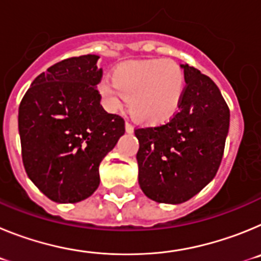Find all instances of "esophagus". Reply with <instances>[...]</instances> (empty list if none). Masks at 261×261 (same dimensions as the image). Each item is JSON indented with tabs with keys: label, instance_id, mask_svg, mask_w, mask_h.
Returning <instances> with one entry per match:
<instances>
[{
	"label": "esophagus",
	"instance_id": "34e87169",
	"mask_svg": "<svg viewBox=\"0 0 261 261\" xmlns=\"http://www.w3.org/2000/svg\"><path fill=\"white\" fill-rule=\"evenodd\" d=\"M125 130H126V133H132V132H133V126H132V124L125 123Z\"/></svg>",
	"mask_w": 261,
	"mask_h": 261
}]
</instances>
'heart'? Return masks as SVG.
Returning <instances> with one entry per match:
<instances>
[{"label":"heart","instance_id":"heart-1","mask_svg":"<svg viewBox=\"0 0 261 261\" xmlns=\"http://www.w3.org/2000/svg\"><path fill=\"white\" fill-rule=\"evenodd\" d=\"M111 110L128 100L133 119L145 125H161L171 120L180 107L186 91V74L171 59L135 60L120 64L112 71V82L98 86Z\"/></svg>","mask_w":261,"mask_h":261}]
</instances>
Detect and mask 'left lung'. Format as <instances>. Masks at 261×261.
Masks as SVG:
<instances>
[{
  "instance_id": "1",
  "label": "left lung",
  "mask_w": 261,
  "mask_h": 261,
  "mask_svg": "<svg viewBox=\"0 0 261 261\" xmlns=\"http://www.w3.org/2000/svg\"><path fill=\"white\" fill-rule=\"evenodd\" d=\"M186 91L167 124L136 129L138 184L150 200L181 204L208 186L221 165L230 111L213 81L193 66L180 65Z\"/></svg>"
}]
</instances>
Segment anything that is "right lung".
Instances as JSON below:
<instances>
[{"label":"right lung","mask_w":261,"mask_h":261,"mask_svg":"<svg viewBox=\"0 0 261 261\" xmlns=\"http://www.w3.org/2000/svg\"><path fill=\"white\" fill-rule=\"evenodd\" d=\"M99 56L62 60L34 80L18 114L22 159L48 199L78 202L100 183L99 165L124 135V120L106 112L96 85Z\"/></svg>","instance_id":"right-lung-1"}]
</instances>
